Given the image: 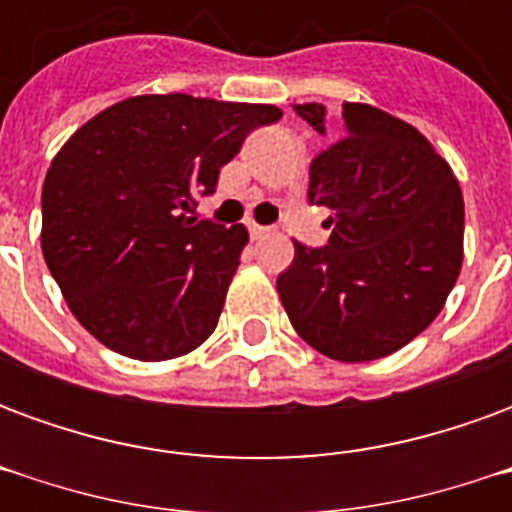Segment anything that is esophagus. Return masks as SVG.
I'll list each match as a JSON object with an SVG mask.
<instances>
[{
	"mask_svg": "<svg viewBox=\"0 0 512 512\" xmlns=\"http://www.w3.org/2000/svg\"><path fill=\"white\" fill-rule=\"evenodd\" d=\"M249 233H252L255 241H263V238L271 235V227H263V224H249Z\"/></svg>",
	"mask_w": 512,
	"mask_h": 512,
	"instance_id": "1",
	"label": "esophagus"
}]
</instances>
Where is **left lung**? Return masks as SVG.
Masks as SVG:
<instances>
[{
    "label": "left lung",
    "instance_id": "1",
    "mask_svg": "<svg viewBox=\"0 0 512 512\" xmlns=\"http://www.w3.org/2000/svg\"><path fill=\"white\" fill-rule=\"evenodd\" d=\"M326 136V106L296 104ZM310 202L329 244L293 241L279 299L304 343L337 362H373L425 332L463 263V194L417 128L370 104H343V136L312 161Z\"/></svg>",
    "mask_w": 512,
    "mask_h": 512
}]
</instances>
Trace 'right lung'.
<instances>
[{"label": "right lung", "mask_w": 512, "mask_h": 512, "mask_svg": "<svg viewBox=\"0 0 512 512\" xmlns=\"http://www.w3.org/2000/svg\"><path fill=\"white\" fill-rule=\"evenodd\" d=\"M274 104L134 95L76 128L43 180L40 249L87 332L117 354L167 362L216 329L249 233L197 222L246 134Z\"/></svg>", "instance_id": "obj_1"}]
</instances>
